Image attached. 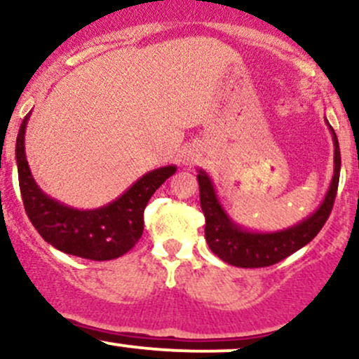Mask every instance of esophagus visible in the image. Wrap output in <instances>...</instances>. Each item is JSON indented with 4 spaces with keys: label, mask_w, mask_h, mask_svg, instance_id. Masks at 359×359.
Masks as SVG:
<instances>
[{
    "label": "esophagus",
    "mask_w": 359,
    "mask_h": 359,
    "mask_svg": "<svg viewBox=\"0 0 359 359\" xmlns=\"http://www.w3.org/2000/svg\"><path fill=\"white\" fill-rule=\"evenodd\" d=\"M191 156H193V154H188V156H187V158H184V159H183V161H184V163H187V164H188V163H190V161L193 159V158H191Z\"/></svg>",
    "instance_id": "1"
}]
</instances>
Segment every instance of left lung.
<instances>
[{"label": "left lung", "instance_id": "1", "mask_svg": "<svg viewBox=\"0 0 359 359\" xmlns=\"http://www.w3.org/2000/svg\"><path fill=\"white\" fill-rule=\"evenodd\" d=\"M334 142V175L324 200L316 212L292 227L276 232L248 231L236 224L219 201L210 176L198 169L200 205L205 215V239L215 256L237 268H264L285 259L307 245L329 219L337 193L341 172V152L337 135L325 118Z\"/></svg>", "mask_w": 359, "mask_h": 359}]
</instances>
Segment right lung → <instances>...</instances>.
<instances>
[{
  "mask_svg": "<svg viewBox=\"0 0 359 359\" xmlns=\"http://www.w3.org/2000/svg\"><path fill=\"white\" fill-rule=\"evenodd\" d=\"M32 114V111H30ZM28 114L20 126L15 158L25 212L42 239L59 251L84 259L108 261L134 248L144 231V208L176 166L152 169L104 207L78 210L46 195L30 172L25 156Z\"/></svg>",
  "mask_w": 359,
  "mask_h": 359,
  "instance_id": "obj_1",
  "label": "right lung"
}]
</instances>
